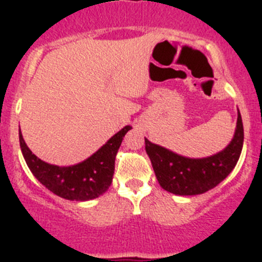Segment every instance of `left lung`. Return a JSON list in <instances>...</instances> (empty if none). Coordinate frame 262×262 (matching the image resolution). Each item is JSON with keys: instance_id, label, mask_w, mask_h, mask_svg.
Instances as JSON below:
<instances>
[{"instance_id": "8db88e82", "label": "left lung", "mask_w": 262, "mask_h": 262, "mask_svg": "<svg viewBox=\"0 0 262 262\" xmlns=\"http://www.w3.org/2000/svg\"><path fill=\"white\" fill-rule=\"evenodd\" d=\"M146 141V152L161 187L176 195H198L215 187L231 173L244 146V124L238 112L229 146L212 157L192 160Z\"/></svg>"}]
</instances>
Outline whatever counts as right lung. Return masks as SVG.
Segmentation results:
<instances>
[{"mask_svg": "<svg viewBox=\"0 0 262 262\" xmlns=\"http://www.w3.org/2000/svg\"><path fill=\"white\" fill-rule=\"evenodd\" d=\"M132 126L126 125L107 141L96 153L78 165L70 167L49 165L39 160L24 141L20 132V147L33 175L53 194L67 200L84 202L107 191L112 185L115 157L123 137Z\"/></svg>", "mask_w": 262, "mask_h": 262, "instance_id": "right-lung-1", "label": "right lung"}]
</instances>
